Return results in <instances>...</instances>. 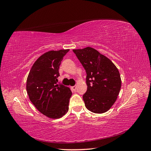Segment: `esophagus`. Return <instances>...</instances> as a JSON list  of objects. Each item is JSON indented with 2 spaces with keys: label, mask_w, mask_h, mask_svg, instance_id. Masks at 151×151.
<instances>
[{
  "label": "esophagus",
  "mask_w": 151,
  "mask_h": 151,
  "mask_svg": "<svg viewBox=\"0 0 151 151\" xmlns=\"http://www.w3.org/2000/svg\"><path fill=\"white\" fill-rule=\"evenodd\" d=\"M72 90H74V91H76V86L75 85V86H73V87H71Z\"/></svg>",
  "instance_id": "1"
}]
</instances>
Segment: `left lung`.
I'll use <instances>...</instances> for the list:
<instances>
[{
	"label": "left lung",
	"instance_id": "left-lung-1",
	"mask_svg": "<svg viewBox=\"0 0 151 151\" xmlns=\"http://www.w3.org/2000/svg\"><path fill=\"white\" fill-rule=\"evenodd\" d=\"M87 73V90L83 96L87 109L101 114L114 104L122 86L118 68L111 60L92 47L73 50Z\"/></svg>",
	"mask_w": 151,
	"mask_h": 151
}]
</instances>
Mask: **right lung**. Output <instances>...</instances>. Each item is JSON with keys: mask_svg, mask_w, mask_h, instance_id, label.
<instances>
[{"mask_svg": "<svg viewBox=\"0 0 151 151\" xmlns=\"http://www.w3.org/2000/svg\"><path fill=\"white\" fill-rule=\"evenodd\" d=\"M70 49L51 50L33 64L27 78V91L30 101L47 117L58 119L69 109L70 88L58 83L61 62Z\"/></svg>", "mask_w": 151, "mask_h": 151, "instance_id": "obj_1", "label": "right lung"}]
</instances>
